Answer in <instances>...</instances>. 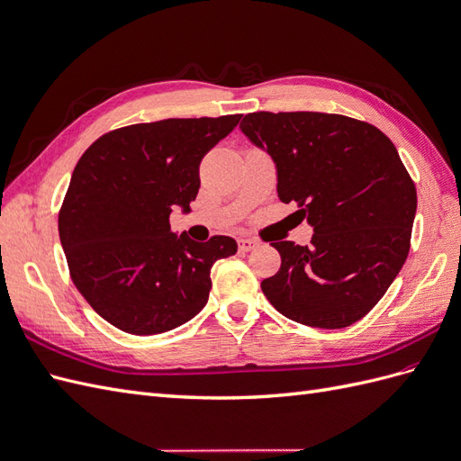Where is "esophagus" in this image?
Listing matches in <instances>:
<instances>
[{"label": "esophagus", "mask_w": 461, "mask_h": 461, "mask_svg": "<svg viewBox=\"0 0 461 461\" xmlns=\"http://www.w3.org/2000/svg\"><path fill=\"white\" fill-rule=\"evenodd\" d=\"M256 246H258V240H254V239H240L239 240V249H240V252H252Z\"/></svg>", "instance_id": "1"}]
</instances>
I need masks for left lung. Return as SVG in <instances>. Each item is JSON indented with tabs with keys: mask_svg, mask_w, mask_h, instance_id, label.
Returning <instances> with one entry per match:
<instances>
[{
	"mask_svg": "<svg viewBox=\"0 0 461 461\" xmlns=\"http://www.w3.org/2000/svg\"><path fill=\"white\" fill-rule=\"evenodd\" d=\"M276 167V192L313 227L310 246L271 242L281 269L261 283L296 323L342 329L366 317L410 252L417 192L373 124L317 111H256L240 122Z\"/></svg>",
	"mask_w": 461,
	"mask_h": 461,
	"instance_id": "8db88e82",
	"label": "left lung"
}]
</instances>
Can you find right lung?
Masks as SVG:
<instances>
[{"instance_id": "obj_1", "label": "right lung", "mask_w": 461, "mask_h": 461, "mask_svg": "<svg viewBox=\"0 0 461 461\" xmlns=\"http://www.w3.org/2000/svg\"><path fill=\"white\" fill-rule=\"evenodd\" d=\"M242 115L163 119L115 129L82 153L59 209L68 273L107 323L146 337L186 323L207 303L230 236L194 242L171 232L173 205L188 212L200 163Z\"/></svg>"}]
</instances>
